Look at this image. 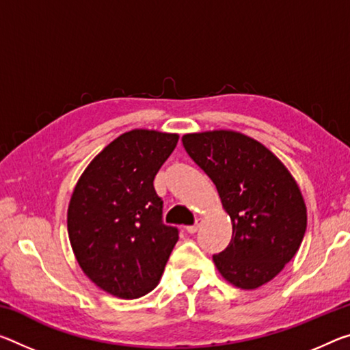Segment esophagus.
Masks as SVG:
<instances>
[{
  "instance_id": "obj_1",
  "label": "esophagus",
  "mask_w": 350,
  "mask_h": 350,
  "mask_svg": "<svg viewBox=\"0 0 350 350\" xmlns=\"http://www.w3.org/2000/svg\"><path fill=\"white\" fill-rule=\"evenodd\" d=\"M199 226H201V219H198L193 226H188L187 227V232H188V234H196L198 229H199Z\"/></svg>"
}]
</instances>
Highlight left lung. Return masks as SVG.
Returning a JSON list of instances; mask_svg holds the SVG:
<instances>
[{"mask_svg":"<svg viewBox=\"0 0 350 350\" xmlns=\"http://www.w3.org/2000/svg\"><path fill=\"white\" fill-rule=\"evenodd\" d=\"M187 154L213 180L232 221V240L213 255L232 285L254 290L295 257L307 229L301 190L275 155L232 131L182 137Z\"/></svg>","mask_w":350,"mask_h":350,"instance_id":"obj_1","label":"left lung"}]
</instances>
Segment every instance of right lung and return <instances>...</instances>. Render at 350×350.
Returning a JSON list of instances; mask_svg holds the SVG:
<instances>
[{
  "label": "right lung",
  "instance_id": "right-lung-1",
  "mask_svg": "<svg viewBox=\"0 0 350 350\" xmlns=\"http://www.w3.org/2000/svg\"><path fill=\"white\" fill-rule=\"evenodd\" d=\"M177 134L135 129L99 152L77 180L68 207L76 260L109 295L137 299L154 290L179 229L163 223L154 177L174 151Z\"/></svg>",
  "mask_w": 350,
  "mask_h": 350
}]
</instances>
